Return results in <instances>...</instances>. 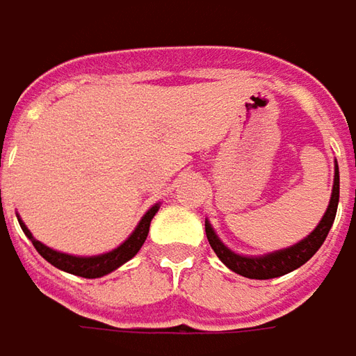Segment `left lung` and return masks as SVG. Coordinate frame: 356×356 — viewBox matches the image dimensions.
Listing matches in <instances>:
<instances>
[{
  "label": "left lung",
  "mask_w": 356,
  "mask_h": 356,
  "mask_svg": "<svg viewBox=\"0 0 356 356\" xmlns=\"http://www.w3.org/2000/svg\"><path fill=\"white\" fill-rule=\"evenodd\" d=\"M337 204H339V167H335V181H333V193H331V201L327 207V213L321 218V222L317 225V228L313 230L307 238H303L298 242L296 246H289L286 250L272 252L268 256H238L232 250H228L227 246L218 240L215 234V230L211 227L209 220H204V230H207V238L211 248L215 250V254L220 258V262L228 266L232 272H236L240 276L250 277V280H270V277L284 276L293 272L296 268H300L303 264L312 258L315 252L321 248V244L327 238L329 230L333 227V220L337 215Z\"/></svg>",
  "instance_id": "left-lung-1"
}]
</instances>
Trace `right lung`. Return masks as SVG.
Listing matches in <instances>:
<instances>
[{
  "mask_svg": "<svg viewBox=\"0 0 356 356\" xmlns=\"http://www.w3.org/2000/svg\"><path fill=\"white\" fill-rule=\"evenodd\" d=\"M157 204L152 207L145 216L140 220L138 228L134 230V234L129 236L122 246H118L116 250L108 252V254H102V256H90V258H82V256H70V254H63V252H56L49 246L41 244L39 240L33 238V234L29 232V228L25 227L21 220L19 225L23 228V232L27 234V238L31 240L33 246L37 248V252L43 256L47 262H51L58 270H65L68 274H74V276L80 277H100L114 272L116 268H120L122 264H126L129 258H134L140 248L143 246V242L147 238V232H149V225H152V218L157 213Z\"/></svg>",
  "mask_w": 356,
  "mask_h": 356,
  "instance_id": "1",
  "label": "right lung"
}]
</instances>
